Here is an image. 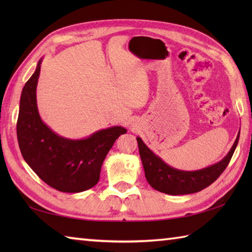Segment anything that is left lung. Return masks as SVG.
I'll return each instance as SVG.
<instances>
[{"label":"left lung","mask_w":252,"mask_h":252,"mask_svg":"<svg viewBox=\"0 0 252 252\" xmlns=\"http://www.w3.org/2000/svg\"><path fill=\"white\" fill-rule=\"evenodd\" d=\"M239 134L240 130L232 148L222 160L207 168L196 171H183L171 167L152 152L142 138L137 136L138 151H140L146 180L153 189L168 195H187L200 191L211 185L225 170L236 149Z\"/></svg>","instance_id":"8db88e82"}]
</instances>
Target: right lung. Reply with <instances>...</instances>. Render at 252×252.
Here are the masks:
<instances>
[{"label": "right lung", "mask_w": 252, "mask_h": 252, "mask_svg": "<svg viewBox=\"0 0 252 252\" xmlns=\"http://www.w3.org/2000/svg\"><path fill=\"white\" fill-rule=\"evenodd\" d=\"M42 58L21 91L17 138L21 155L39 178L63 192H81L98 183L101 164L121 134L120 126L71 140L58 135L41 119L36 104V85Z\"/></svg>", "instance_id": "right-lung-1"}]
</instances>
